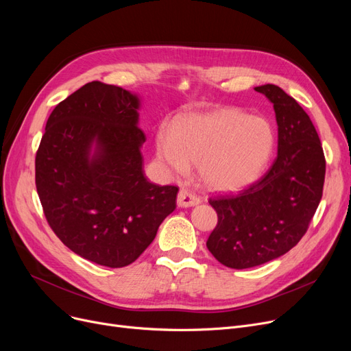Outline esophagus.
Instances as JSON below:
<instances>
[{
  "mask_svg": "<svg viewBox=\"0 0 351 351\" xmlns=\"http://www.w3.org/2000/svg\"><path fill=\"white\" fill-rule=\"evenodd\" d=\"M199 204H200V199L195 193H192L186 189H180V192L178 195V206L179 208H191V206H196Z\"/></svg>",
  "mask_w": 351,
  "mask_h": 351,
  "instance_id": "obj_1",
  "label": "esophagus"
}]
</instances>
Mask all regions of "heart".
I'll use <instances>...</instances> for the list:
<instances>
[{
    "mask_svg": "<svg viewBox=\"0 0 351 351\" xmlns=\"http://www.w3.org/2000/svg\"><path fill=\"white\" fill-rule=\"evenodd\" d=\"M274 145V129L267 119L219 109L182 119L173 131L160 128L156 156L176 175L185 173L189 163L196 165L209 189L230 192L265 172Z\"/></svg>",
    "mask_w": 351,
    "mask_h": 351,
    "instance_id": "heart-1",
    "label": "heart"
}]
</instances>
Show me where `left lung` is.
<instances>
[{"label": "left lung", "mask_w": 351, "mask_h": 351, "mask_svg": "<svg viewBox=\"0 0 351 351\" xmlns=\"http://www.w3.org/2000/svg\"><path fill=\"white\" fill-rule=\"evenodd\" d=\"M254 90L273 104L278 158L245 191L209 199L217 225L206 246L232 269L267 263L296 246L320 204L326 175L323 147L304 109L276 85Z\"/></svg>", "instance_id": "left-lung-1"}]
</instances>
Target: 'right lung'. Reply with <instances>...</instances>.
I'll return each instance as SVG.
<instances>
[{
  "mask_svg": "<svg viewBox=\"0 0 351 351\" xmlns=\"http://www.w3.org/2000/svg\"><path fill=\"white\" fill-rule=\"evenodd\" d=\"M134 92L92 81L51 112L35 158V185L53 233L106 267L135 262L176 208V186L143 173Z\"/></svg>",
  "mask_w": 351,
  "mask_h": 351,
  "instance_id": "1",
  "label": "right lung"
}]
</instances>
